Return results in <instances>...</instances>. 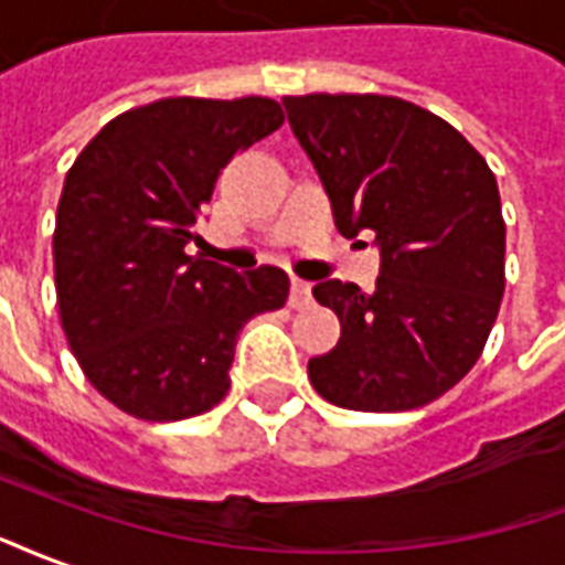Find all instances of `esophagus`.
<instances>
[{
  "label": "esophagus",
  "mask_w": 565,
  "mask_h": 565,
  "mask_svg": "<svg viewBox=\"0 0 565 565\" xmlns=\"http://www.w3.org/2000/svg\"><path fill=\"white\" fill-rule=\"evenodd\" d=\"M312 291L310 282H303V279H291V291H288V307L291 310H303V307H310Z\"/></svg>",
  "instance_id": "34e87169"
}]
</instances>
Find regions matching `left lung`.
Segmentation results:
<instances>
[{
	"label": "left lung",
	"mask_w": 565,
	"mask_h": 565,
	"mask_svg": "<svg viewBox=\"0 0 565 565\" xmlns=\"http://www.w3.org/2000/svg\"><path fill=\"white\" fill-rule=\"evenodd\" d=\"M288 122L322 177L343 237L376 234L382 270L364 295L322 279L312 298L340 340L310 358L312 388L358 413H406L476 367L505 288L497 177L446 119L373 93L286 96Z\"/></svg>",
	"instance_id": "obj_1"
}]
</instances>
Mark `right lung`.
Masks as SVG:
<instances>
[{"instance_id":"obj_1","label":"right lung","mask_w":565,"mask_h":565,"mask_svg":"<svg viewBox=\"0 0 565 565\" xmlns=\"http://www.w3.org/2000/svg\"><path fill=\"white\" fill-rule=\"evenodd\" d=\"M274 98H159L119 114L65 174L53 279L89 385L141 422H180L228 394L237 333L279 310V267L234 274L186 253L234 152L282 126Z\"/></svg>"}]
</instances>
